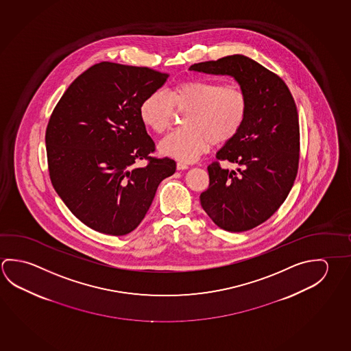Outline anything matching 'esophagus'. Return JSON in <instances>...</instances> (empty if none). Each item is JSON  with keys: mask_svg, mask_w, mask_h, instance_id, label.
I'll return each mask as SVG.
<instances>
[{"mask_svg": "<svg viewBox=\"0 0 351 351\" xmlns=\"http://www.w3.org/2000/svg\"><path fill=\"white\" fill-rule=\"evenodd\" d=\"M176 167H178V170H186V169H189V164H186L184 161H178Z\"/></svg>", "mask_w": 351, "mask_h": 351, "instance_id": "34e87169", "label": "esophagus"}]
</instances>
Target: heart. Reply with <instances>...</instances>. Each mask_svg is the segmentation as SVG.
Here are the masks:
<instances>
[{"label":"heart","instance_id":"obj_1","mask_svg":"<svg viewBox=\"0 0 351 351\" xmlns=\"http://www.w3.org/2000/svg\"><path fill=\"white\" fill-rule=\"evenodd\" d=\"M173 107L184 112V127L173 130L159 150L180 161H192L209 148L212 143L232 141L245 123L247 99L234 86L217 81H181L167 90L149 93L139 106L143 123L155 133H162L173 122Z\"/></svg>","mask_w":351,"mask_h":351}]
</instances>
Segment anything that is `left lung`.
Segmentation results:
<instances>
[{"mask_svg": "<svg viewBox=\"0 0 351 351\" xmlns=\"http://www.w3.org/2000/svg\"><path fill=\"white\" fill-rule=\"evenodd\" d=\"M190 70L228 75L247 99L245 123L217 152V159L237 170L208 169L209 186L201 193L204 212L227 232L258 227L280 208L295 182L300 160V124L295 99L281 77L245 56L198 62Z\"/></svg>", "mask_w": 351, "mask_h": 351, "instance_id": "1", "label": "left lung"}]
</instances>
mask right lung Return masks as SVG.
<instances>
[{
  "label": "right lung",
  "mask_w": 351,
  "mask_h": 351,
  "mask_svg": "<svg viewBox=\"0 0 351 351\" xmlns=\"http://www.w3.org/2000/svg\"><path fill=\"white\" fill-rule=\"evenodd\" d=\"M169 74L104 62L75 79L49 119L45 144L51 184L71 213L99 233L125 235L149 210L158 186L176 170L149 156L155 144L139 106ZM149 165L136 168V160Z\"/></svg>",
  "instance_id": "1"
}]
</instances>
